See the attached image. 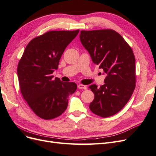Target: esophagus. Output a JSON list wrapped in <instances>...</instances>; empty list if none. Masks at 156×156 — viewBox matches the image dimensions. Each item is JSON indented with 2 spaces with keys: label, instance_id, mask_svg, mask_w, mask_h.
Here are the masks:
<instances>
[{
  "label": "esophagus",
  "instance_id": "1",
  "mask_svg": "<svg viewBox=\"0 0 156 156\" xmlns=\"http://www.w3.org/2000/svg\"><path fill=\"white\" fill-rule=\"evenodd\" d=\"M77 87H78L79 89H84V90H86V89L87 88V87L85 85H83V84H78Z\"/></svg>",
  "mask_w": 156,
  "mask_h": 156
}]
</instances>
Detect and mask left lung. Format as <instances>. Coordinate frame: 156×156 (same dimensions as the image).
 I'll list each match as a JSON object with an SVG mask.
<instances>
[{
	"label": "left lung",
	"instance_id": "8db88e82",
	"mask_svg": "<svg viewBox=\"0 0 156 156\" xmlns=\"http://www.w3.org/2000/svg\"><path fill=\"white\" fill-rule=\"evenodd\" d=\"M79 37L92 62L107 74L100 88L89 87L94 94L90 109L103 118L114 115L126 105L135 88L133 52L122 36L111 29L81 30Z\"/></svg>",
	"mask_w": 156,
	"mask_h": 156
}]
</instances>
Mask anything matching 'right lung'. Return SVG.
Returning <instances> with one entry per match:
<instances>
[{
	"label": "right lung",
	"instance_id": "1",
	"mask_svg": "<svg viewBox=\"0 0 156 156\" xmlns=\"http://www.w3.org/2000/svg\"><path fill=\"white\" fill-rule=\"evenodd\" d=\"M73 31H49L32 39L26 47L17 67L21 92L35 114L44 120L61 115L67 108L69 96L77 84L53 78L65 49L78 34Z\"/></svg>",
	"mask_w": 156,
	"mask_h": 156
}]
</instances>
